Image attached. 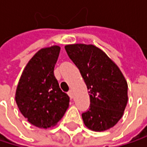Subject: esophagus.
Listing matches in <instances>:
<instances>
[{
	"mask_svg": "<svg viewBox=\"0 0 147 147\" xmlns=\"http://www.w3.org/2000/svg\"><path fill=\"white\" fill-rule=\"evenodd\" d=\"M68 95H69V96H70V98H71V99H73V93H72V91H71V90H70V91H69V92H68Z\"/></svg>",
	"mask_w": 147,
	"mask_h": 147,
	"instance_id": "obj_1",
	"label": "esophagus"
}]
</instances>
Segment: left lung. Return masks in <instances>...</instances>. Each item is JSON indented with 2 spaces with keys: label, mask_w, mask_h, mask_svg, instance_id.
<instances>
[{
  "label": "left lung",
  "mask_w": 147,
  "mask_h": 147,
  "mask_svg": "<svg viewBox=\"0 0 147 147\" xmlns=\"http://www.w3.org/2000/svg\"><path fill=\"white\" fill-rule=\"evenodd\" d=\"M79 69L90 97L89 109L82 114L85 126L96 132L115 126L128 102V83L118 66L94 45L65 47Z\"/></svg>",
  "instance_id": "1"
}]
</instances>
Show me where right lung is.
I'll return each mask as SVG.
<instances>
[{
	"mask_svg": "<svg viewBox=\"0 0 147 147\" xmlns=\"http://www.w3.org/2000/svg\"><path fill=\"white\" fill-rule=\"evenodd\" d=\"M59 52V46L39 50L24 69L16 89L20 112L38 128L56 125L69 107L70 98L62 92L53 74Z\"/></svg>",
	"mask_w": 147,
	"mask_h": 147,
	"instance_id": "1",
	"label": "right lung"
}]
</instances>
